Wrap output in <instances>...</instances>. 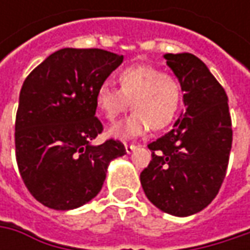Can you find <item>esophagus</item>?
<instances>
[{
    "instance_id": "1",
    "label": "esophagus",
    "mask_w": 250,
    "mask_h": 250,
    "mask_svg": "<svg viewBox=\"0 0 250 250\" xmlns=\"http://www.w3.org/2000/svg\"><path fill=\"white\" fill-rule=\"evenodd\" d=\"M135 149H136V146H135V145H128V143H125V150H126V153H128V154L132 153Z\"/></svg>"
}]
</instances>
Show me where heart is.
I'll list each match as a JSON object with an SVG mask.
<instances>
[{"mask_svg": "<svg viewBox=\"0 0 250 250\" xmlns=\"http://www.w3.org/2000/svg\"><path fill=\"white\" fill-rule=\"evenodd\" d=\"M120 90L103 83L96 91V105L100 114L115 122L125 111H133L108 135L118 139L135 138L147 132L166 129L175 120L184 101V87L175 75L164 73L149 65H130L117 75Z\"/></svg>", "mask_w": 250, "mask_h": 250, "instance_id": "b5f03b06", "label": "heart"}]
</instances>
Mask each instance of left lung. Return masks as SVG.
I'll list each match as a JSON object with an SVG mask.
<instances>
[{
	"instance_id": "1",
	"label": "left lung",
	"mask_w": 250,
	"mask_h": 250,
	"mask_svg": "<svg viewBox=\"0 0 250 250\" xmlns=\"http://www.w3.org/2000/svg\"><path fill=\"white\" fill-rule=\"evenodd\" d=\"M184 87L185 114L174 129L151 142V161L140 172L150 202L168 214L203 210L224 182L232 146L231 115L224 87L193 54H166Z\"/></svg>"
}]
</instances>
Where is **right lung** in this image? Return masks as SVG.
Masks as SVG:
<instances>
[{
	"mask_svg": "<svg viewBox=\"0 0 250 250\" xmlns=\"http://www.w3.org/2000/svg\"><path fill=\"white\" fill-rule=\"evenodd\" d=\"M124 55L100 48H62L24 79L15 121L16 163L27 190L44 206L71 210L101 190L120 140L93 146L103 132L96 91Z\"/></svg>",
	"mask_w": 250,
	"mask_h": 250,
	"instance_id": "add662e5",
	"label": "right lung"
}]
</instances>
